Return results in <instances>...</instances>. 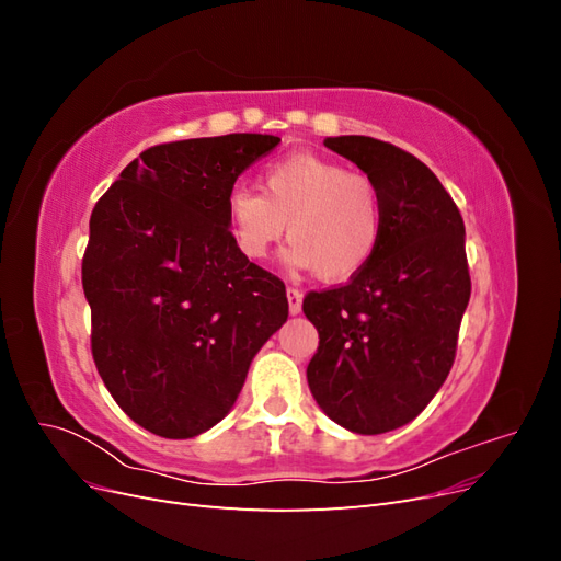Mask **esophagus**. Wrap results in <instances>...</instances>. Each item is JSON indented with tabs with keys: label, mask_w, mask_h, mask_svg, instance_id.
Listing matches in <instances>:
<instances>
[{
	"label": "esophagus",
	"mask_w": 561,
	"mask_h": 561,
	"mask_svg": "<svg viewBox=\"0 0 561 561\" xmlns=\"http://www.w3.org/2000/svg\"><path fill=\"white\" fill-rule=\"evenodd\" d=\"M287 309H290V316H297L301 311V293L297 287H287Z\"/></svg>",
	"instance_id": "obj_1"
}]
</instances>
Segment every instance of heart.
<instances>
[{"instance_id": "heart-1", "label": "heart", "mask_w": 561, "mask_h": 561, "mask_svg": "<svg viewBox=\"0 0 561 561\" xmlns=\"http://www.w3.org/2000/svg\"><path fill=\"white\" fill-rule=\"evenodd\" d=\"M262 194L236 186L227 196V219L236 250L262 262L287 231L290 271H318L325 280H346L375 257L383 231L377 184L348 173L339 161L299 151L268 163Z\"/></svg>"}]
</instances>
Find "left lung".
Returning a JSON list of instances; mask_svg holds the SVG:
<instances>
[{
    "label": "left lung",
    "instance_id": "1",
    "mask_svg": "<svg viewBox=\"0 0 561 561\" xmlns=\"http://www.w3.org/2000/svg\"><path fill=\"white\" fill-rule=\"evenodd\" d=\"M377 184L383 231L344 287L309 293V388L334 423L379 435L416 419L445 383L470 299L466 227L426 163L365 135L325 138Z\"/></svg>",
    "mask_w": 561,
    "mask_h": 561
}]
</instances>
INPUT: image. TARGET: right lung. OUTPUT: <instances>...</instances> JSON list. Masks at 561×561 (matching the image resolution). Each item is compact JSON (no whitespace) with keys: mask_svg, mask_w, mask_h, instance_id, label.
I'll list each match as a JSON object with an SVG mask.
<instances>
[{"mask_svg":"<svg viewBox=\"0 0 561 561\" xmlns=\"http://www.w3.org/2000/svg\"><path fill=\"white\" fill-rule=\"evenodd\" d=\"M280 138L231 133L145 149L95 203L81 262L91 351L116 404L186 439L222 421L287 320L285 285L236 250L227 196Z\"/></svg>","mask_w":561,"mask_h":561,"instance_id":"add662e5","label":"right lung"}]
</instances>
